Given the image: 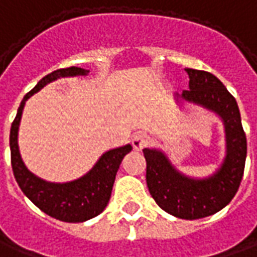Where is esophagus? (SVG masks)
<instances>
[{"mask_svg":"<svg viewBox=\"0 0 257 257\" xmlns=\"http://www.w3.org/2000/svg\"><path fill=\"white\" fill-rule=\"evenodd\" d=\"M147 143H149V139H147L146 135L143 134H136L134 135V138H132V146H134L135 150H143L145 147L147 146Z\"/></svg>","mask_w":257,"mask_h":257,"instance_id":"34e87169","label":"esophagus"}]
</instances>
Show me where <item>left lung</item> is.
<instances>
[{"label": "left lung", "mask_w": 257, "mask_h": 257, "mask_svg": "<svg viewBox=\"0 0 257 257\" xmlns=\"http://www.w3.org/2000/svg\"><path fill=\"white\" fill-rule=\"evenodd\" d=\"M185 71L189 75V90L182 91L181 97L221 116L227 138L224 163L209 178L193 179L177 171L159 150L145 149L143 154L147 188L156 203L178 218L197 220L224 209L239 189L246 160V135L238 104L225 86L213 73L191 68Z\"/></svg>", "instance_id": "left-lung-1"}]
</instances>
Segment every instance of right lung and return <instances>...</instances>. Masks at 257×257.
I'll list each match as a JSON object with an SVG mask.
<instances>
[{"label":"right lung","instance_id":"obj_1","mask_svg":"<svg viewBox=\"0 0 257 257\" xmlns=\"http://www.w3.org/2000/svg\"><path fill=\"white\" fill-rule=\"evenodd\" d=\"M87 72L89 71L78 66H69L48 73L23 97L11 126V164L19 188L41 211L65 222H83L98 216L105 209L111 197L116 171L123 157L132 150V146L126 145L104 153L96 166L82 178L66 184H53L36 177L23 164L18 146V131L23 107L30 96L55 79L86 75Z\"/></svg>","mask_w":257,"mask_h":257}]
</instances>
